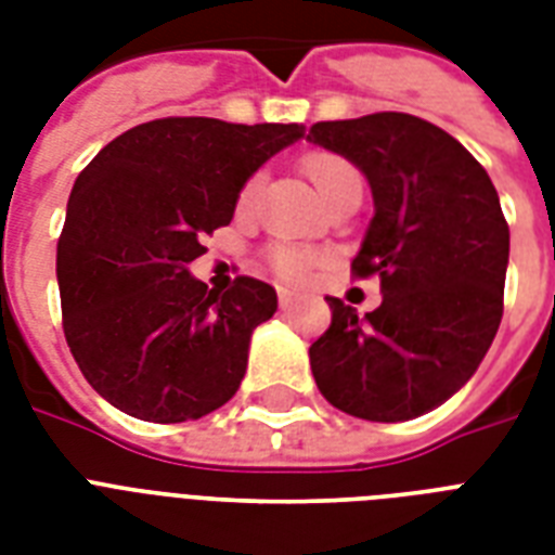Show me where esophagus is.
Segmentation results:
<instances>
[{
	"label": "esophagus",
	"instance_id": "34e87169",
	"mask_svg": "<svg viewBox=\"0 0 555 555\" xmlns=\"http://www.w3.org/2000/svg\"><path fill=\"white\" fill-rule=\"evenodd\" d=\"M294 302H296L294 291H287V287H279V305H282V308H291Z\"/></svg>",
	"mask_w": 555,
	"mask_h": 555
}]
</instances>
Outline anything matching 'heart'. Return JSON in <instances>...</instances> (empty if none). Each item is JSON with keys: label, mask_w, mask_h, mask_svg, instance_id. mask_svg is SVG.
<instances>
[{"label": "heart", "mask_w": 555, "mask_h": 555, "mask_svg": "<svg viewBox=\"0 0 555 555\" xmlns=\"http://www.w3.org/2000/svg\"><path fill=\"white\" fill-rule=\"evenodd\" d=\"M305 169H308L313 186L320 190L322 201L328 198L331 192L337 190L343 181H348V178H360L354 172V167H351L348 160L337 158V155H313V158H308ZM253 192H256V181H250V184L244 186L242 204H247V201L253 198ZM273 264H276V270L282 273V276L299 279L305 276V270H308V264H311V256L302 250H287L285 247V250L273 253Z\"/></svg>", "instance_id": "obj_1"}]
</instances>
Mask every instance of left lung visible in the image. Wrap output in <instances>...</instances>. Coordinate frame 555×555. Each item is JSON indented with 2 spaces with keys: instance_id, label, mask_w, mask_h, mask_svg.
Returning <instances> with one entry per match:
<instances>
[{
  "instance_id": "left-lung-1",
  "label": "left lung",
  "mask_w": 555,
  "mask_h": 555,
  "mask_svg": "<svg viewBox=\"0 0 555 555\" xmlns=\"http://www.w3.org/2000/svg\"><path fill=\"white\" fill-rule=\"evenodd\" d=\"M308 143L365 176L374 216L351 261L379 276L377 311L334 296L311 346L322 397L363 421H412L469 383L504 311L509 227L487 169L461 143L403 112L313 124Z\"/></svg>"
}]
</instances>
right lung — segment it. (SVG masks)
<instances>
[{
  "label": "right lung",
  "mask_w": 555,
  "mask_h": 555,
  "mask_svg": "<svg viewBox=\"0 0 555 555\" xmlns=\"http://www.w3.org/2000/svg\"><path fill=\"white\" fill-rule=\"evenodd\" d=\"M302 124L164 117L94 155L56 244L63 331L82 377L138 421L184 423L238 391L276 291L238 276L221 294L190 273L201 235L233 221L244 184Z\"/></svg>",
  "instance_id": "obj_1"
}]
</instances>
